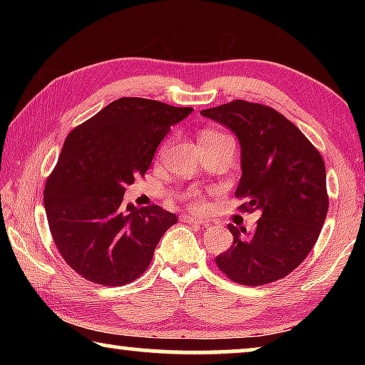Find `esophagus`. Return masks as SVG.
<instances>
[{
    "label": "esophagus",
    "mask_w": 365,
    "mask_h": 365,
    "mask_svg": "<svg viewBox=\"0 0 365 365\" xmlns=\"http://www.w3.org/2000/svg\"><path fill=\"white\" fill-rule=\"evenodd\" d=\"M183 222H187V224H190V225H195V227H207V225H209V222H207V220L193 217V215H185V217H183Z\"/></svg>",
    "instance_id": "obj_1"
}]
</instances>
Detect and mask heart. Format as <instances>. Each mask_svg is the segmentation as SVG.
<instances>
[{"mask_svg":"<svg viewBox=\"0 0 365 365\" xmlns=\"http://www.w3.org/2000/svg\"><path fill=\"white\" fill-rule=\"evenodd\" d=\"M222 137H225V135L224 133H217V132H205V133L201 135L200 141L202 143V141L217 140V138H222ZM190 202H191V206H193L195 209H201L202 205H205V202H202V200H201V196L197 195V193H191L190 195Z\"/></svg>","mask_w":365,"mask_h":365,"instance_id":"b5f03b06","label":"heart"}]
</instances>
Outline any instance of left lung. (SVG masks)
<instances>
[{"label": "left lung", "instance_id": "1", "mask_svg": "<svg viewBox=\"0 0 365 365\" xmlns=\"http://www.w3.org/2000/svg\"><path fill=\"white\" fill-rule=\"evenodd\" d=\"M201 114L237 135L243 174L235 196L246 197L240 209L261 212L252 233L228 225L233 245L215 264L246 287L280 280L304 261L324 227V159L293 122L264 104L235 100Z\"/></svg>", "mask_w": 365, "mask_h": 365}]
</instances>
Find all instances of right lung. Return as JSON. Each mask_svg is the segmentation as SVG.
<instances>
[{
	"instance_id": "obj_1",
	"label": "right lung",
	"mask_w": 365,
	"mask_h": 365,
	"mask_svg": "<svg viewBox=\"0 0 365 365\" xmlns=\"http://www.w3.org/2000/svg\"><path fill=\"white\" fill-rule=\"evenodd\" d=\"M191 108L146 98L115 100L67 135L45 185L54 245L71 269L104 287L143 274L177 215L160 206L122 205L127 185L150 169L170 127Z\"/></svg>"
}]
</instances>
